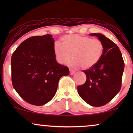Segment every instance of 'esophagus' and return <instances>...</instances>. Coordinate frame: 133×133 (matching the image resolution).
Listing matches in <instances>:
<instances>
[{
  "label": "esophagus",
  "instance_id": "34e87169",
  "mask_svg": "<svg viewBox=\"0 0 133 133\" xmlns=\"http://www.w3.org/2000/svg\"><path fill=\"white\" fill-rule=\"evenodd\" d=\"M70 74H71V75H73V74L75 73L76 71L73 70H72V69H70Z\"/></svg>",
  "mask_w": 133,
  "mask_h": 133
}]
</instances>
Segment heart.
I'll list each match as a JSON object with an SVG mask.
<instances>
[{"instance_id": "1", "label": "heart", "mask_w": 133, "mask_h": 133, "mask_svg": "<svg viewBox=\"0 0 133 133\" xmlns=\"http://www.w3.org/2000/svg\"><path fill=\"white\" fill-rule=\"evenodd\" d=\"M62 42L54 45L56 61L61 64H66L73 57L71 66L88 69L97 64L103 55L104 45L98 39L74 34L64 36Z\"/></svg>"}]
</instances>
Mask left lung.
<instances>
[{"mask_svg": "<svg viewBox=\"0 0 133 133\" xmlns=\"http://www.w3.org/2000/svg\"><path fill=\"white\" fill-rule=\"evenodd\" d=\"M90 35L102 42L104 50L97 64L83 71L87 79L84 84L77 87V91L89 105L101 107L111 101L121 90L124 61L119 47L110 39L100 33Z\"/></svg>", "mask_w": 133, "mask_h": 133, "instance_id": "left-lung-1", "label": "left lung"}]
</instances>
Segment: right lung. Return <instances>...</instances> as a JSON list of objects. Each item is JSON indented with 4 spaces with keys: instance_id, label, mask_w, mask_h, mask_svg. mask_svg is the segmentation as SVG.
I'll list each match as a JSON object with an SVG mask.
<instances>
[{
    "instance_id": "right-lung-1",
    "label": "right lung",
    "mask_w": 133,
    "mask_h": 133,
    "mask_svg": "<svg viewBox=\"0 0 133 133\" xmlns=\"http://www.w3.org/2000/svg\"><path fill=\"white\" fill-rule=\"evenodd\" d=\"M51 34L32 36L22 42L11 57V81L16 92L30 104L41 106L55 95L59 79L70 74L57 62Z\"/></svg>"
}]
</instances>
